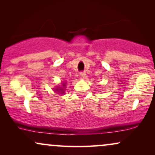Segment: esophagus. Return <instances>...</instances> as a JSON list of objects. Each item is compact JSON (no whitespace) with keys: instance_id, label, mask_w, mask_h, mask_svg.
Wrapping results in <instances>:
<instances>
[{"instance_id":"34e87169","label":"esophagus","mask_w":155,"mask_h":155,"mask_svg":"<svg viewBox=\"0 0 155 155\" xmlns=\"http://www.w3.org/2000/svg\"><path fill=\"white\" fill-rule=\"evenodd\" d=\"M80 76H81V78H83V79H86L87 77V74L85 72H81L80 73Z\"/></svg>"}]
</instances>
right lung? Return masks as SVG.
Here are the masks:
<instances>
[{
  "label": "right lung",
  "mask_w": 155,
  "mask_h": 155,
  "mask_svg": "<svg viewBox=\"0 0 155 155\" xmlns=\"http://www.w3.org/2000/svg\"><path fill=\"white\" fill-rule=\"evenodd\" d=\"M66 84L65 83H62V87H57L56 88L54 89V91L56 92V93H60V94H64V92H65V86H66Z\"/></svg>",
  "instance_id": "1"
}]
</instances>
